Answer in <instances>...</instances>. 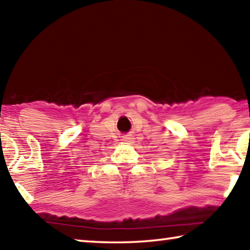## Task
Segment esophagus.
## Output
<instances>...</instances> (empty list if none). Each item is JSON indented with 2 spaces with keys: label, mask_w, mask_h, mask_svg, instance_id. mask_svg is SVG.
Segmentation results:
<instances>
[{
  "label": "esophagus",
  "mask_w": 250,
  "mask_h": 250,
  "mask_svg": "<svg viewBox=\"0 0 250 250\" xmlns=\"http://www.w3.org/2000/svg\"><path fill=\"white\" fill-rule=\"evenodd\" d=\"M122 141H124L125 143H131L133 141V135L132 134L122 135Z\"/></svg>",
  "instance_id": "34e87169"
}]
</instances>
